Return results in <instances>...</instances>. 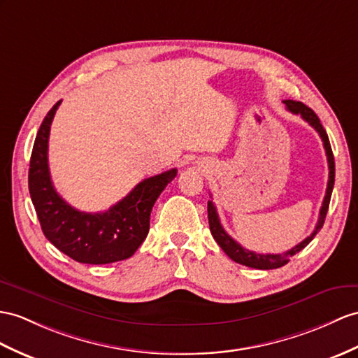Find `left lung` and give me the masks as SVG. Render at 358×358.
Returning <instances> with one entry per match:
<instances>
[{
	"mask_svg": "<svg viewBox=\"0 0 358 358\" xmlns=\"http://www.w3.org/2000/svg\"><path fill=\"white\" fill-rule=\"evenodd\" d=\"M287 109H289L292 113H296V115H301L307 123L316 129V132L319 134V136L324 141V147L327 152V159H328V169H329V176H328V185H327V193H325V199L324 203H322L320 213H319V220L315 231L310 235V237L305 238L303 241H301L299 245H296L294 248H292L290 250L284 252V254H257V252H252L243 248L241 245H238L231 235L223 229V226L220 223L219 214H217V209L213 203V200H208V220H209V229H211V234L214 240L217 241L226 255H228L232 261L243 266L248 267H254V268H259V270H270V268H278L282 267L287 263H289L290 258L293 255L301 252L308 243L316 237V234L320 231L322 226H324L325 217L328 213V206H329V200H331V193H333V187H334V176H336V169H334V156H333V150H331V144L328 135L325 132L324 126L320 124V120L317 118V115L313 112L308 106H305L303 103L301 101H294V100H284Z\"/></svg>",
	"mask_w": 358,
	"mask_h": 358,
	"instance_id": "8db88e82",
	"label": "left lung"
}]
</instances>
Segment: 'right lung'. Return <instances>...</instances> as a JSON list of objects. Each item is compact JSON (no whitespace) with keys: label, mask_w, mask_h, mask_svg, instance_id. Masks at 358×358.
<instances>
[{"label":"right lung","mask_w":358,"mask_h":358,"mask_svg":"<svg viewBox=\"0 0 358 358\" xmlns=\"http://www.w3.org/2000/svg\"><path fill=\"white\" fill-rule=\"evenodd\" d=\"M57 101L43 118L33 144L29 189L42 232L69 258L83 264H109L132 257L150 229L156 199L176 178L171 169L147 178L104 213H83L59 196L48 169V136Z\"/></svg>","instance_id":"1"}]
</instances>
